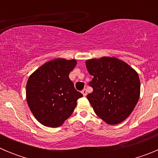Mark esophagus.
<instances>
[{"mask_svg": "<svg viewBox=\"0 0 158 158\" xmlns=\"http://www.w3.org/2000/svg\"><path fill=\"white\" fill-rule=\"evenodd\" d=\"M81 93L83 94L84 96H86V95H87V90H86L85 89H83V90L81 91Z\"/></svg>", "mask_w": 158, "mask_h": 158, "instance_id": "obj_1", "label": "esophagus"}]
</instances>
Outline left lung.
Returning a JSON list of instances; mask_svg holds the SVG:
<instances>
[{"mask_svg":"<svg viewBox=\"0 0 158 158\" xmlns=\"http://www.w3.org/2000/svg\"><path fill=\"white\" fill-rule=\"evenodd\" d=\"M89 85L93 91L87 99L98 117L110 125L125 120L133 111L140 96L138 73L115 57L92 58L85 62Z\"/></svg>","mask_w":158,"mask_h":158,"instance_id":"obj_1","label":"left lung"}]
</instances>
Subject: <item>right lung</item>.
<instances>
[{"mask_svg":"<svg viewBox=\"0 0 158 158\" xmlns=\"http://www.w3.org/2000/svg\"><path fill=\"white\" fill-rule=\"evenodd\" d=\"M76 59L55 58L38 68L29 77L26 99L31 111L43 126H62L74 111L83 95L74 89L69 73Z\"/></svg>","mask_w":158,"mask_h":158,"instance_id":"obj_1","label":"right lung"}]
</instances>
